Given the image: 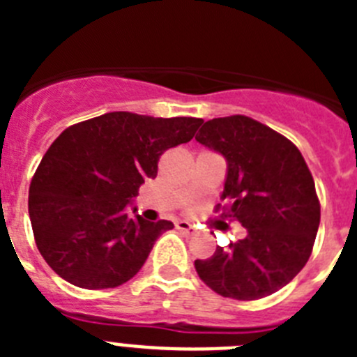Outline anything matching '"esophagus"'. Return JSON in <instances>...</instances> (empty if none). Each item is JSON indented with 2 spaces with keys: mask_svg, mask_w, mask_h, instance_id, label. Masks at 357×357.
Returning <instances> with one entry per match:
<instances>
[{
  "mask_svg": "<svg viewBox=\"0 0 357 357\" xmlns=\"http://www.w3.org/2000/svg\"><path fill=\"white\" fill-rule=\"evenodd\" d=\"M176 229L182 230V232H185V234H195V227L191 225L189 222H178L176 223Z\"/></svg>",
  "mask_w": 357,
  "mask_h": 357,
  "instance_id": "obj_1",
  "label": "esophagus"
}]
</instances>
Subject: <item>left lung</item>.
<instances>
[{
  "mask_svg": "<svg viewBox=\"0 0 357 357\" xmlns=\"http://www.w3.org/2000/svg\"><path fill=\"white\" fill-rule=\"evenodd\" d=\"M195 139L222 153L227 178L225 216L247 238L197 259V273L218 295L257 301L284 288L307 263L320 225V202L298 148L247 116L204 123Z\"/></svg>",
  "mask_w": 357,
  "mask_h": 357,
  "instance_id": "8db88e82",
  "label": "left lung"
}]
</instances>
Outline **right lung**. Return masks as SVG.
Instances as JSON below:
<instances>
[{
	"mask_svg": "<svg viewBox=\"0 0 357 357\" xmlns=\"http://www.w3.org/2000/svg\"><path fill=\"white\" fill-rule=\"evenodd\" d=\"M200 125V118L109 112L53 141L31 178L28 213L37 248L56 275L105 289L139 272L173 223L132 218L125 207L155 178L164 151L193 139Z\"/></svg>",
	"mask_w": 357,
	"mask_h": 357,
	"instance_id": "1",
	"label": "right lung"
}]
</instances>
